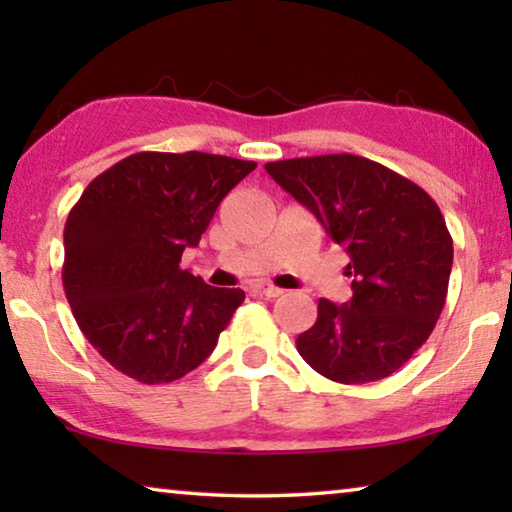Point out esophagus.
Segmentation results:
<instances>
[{"instance_id":"esophagus-1","label":"esophagus","mask_w":512,"mask_h":512,"mask_svg":"<svg viewBox=\"0 0 512 512\" xmlns=\"http://www.w3.org/2000/svg\"><path fill=\"white\" fill-rule=\"evenodd\" d=\"M253 291L262 293V296H266V298H277V296H282V293H284L280 287H273L271 282H255Z\"/></svg>"}]
</instances>
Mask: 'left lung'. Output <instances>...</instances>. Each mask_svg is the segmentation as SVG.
I'll use <instances>...</instances> for the list:
<instances>
[{
	"label": "left lung",
	"mask_w": 512,
	"mask_h": 512,
	"mask_svg": "<svg viewBox=\"0 0 512 512\" xmlns=\"http://www.w3.org/2000/svg\"><path fill=\"white\" fill-rule=\"evenodd\" d=\"M284 192L345 248L352 298L318 300L300 357L339 384L393 375L422 348L445 307L454 244L436 201L384 164L336 153L266 162Z\"/></svg>",
	"instance_id": "left-lung-1"
}]
</instances>
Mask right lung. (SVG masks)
<instances>
[{"mask_svg": "<svg viewBox=\"0 0 512 512\" xmlns=\"http://www.w3.org/2000/svg\"><path fill=\"white\" fill-rule=\"evenodd\" d=\"M257 162L201 151H142L92 180L65 223L63 287L112 368L169 384L210 357L244 302L180 268L216 207Z\"/></svg>", "mask_w": 512, "mask_h": 512, "instance_id": "right-lung-1", "label": "right lung"}]
</instances>
